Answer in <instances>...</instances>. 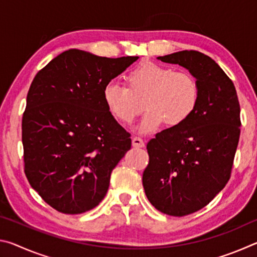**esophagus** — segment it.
Masks as SVG:
<instances>
[{"instance_id": "34e87169", "label": "esophagus", "mask_w": 257, "mask_h": 257, "mask_svg": "<svg viewBox=\"0 0 257 257\" xmlns=\"http://www.w3.org/2000/svg\"><path fill=\"white\" fill-rule=\"evenodd\" d=\"M133 145L135 147H144L145 146V142L141 136H136L133 138Z\"/></svg>"}]
</instances>
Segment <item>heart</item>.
<instances>
[{"mask_svg": "<svg viewBox=\"0 0 257 257\" xmlns=\"http://www.w3.org/2000/svg\"><path fill=\"white\" fill-rule=\"evenodd\" d=\"M127 86L111 81L103 97L108 111L122 123H132L146 107L141 123L144 133H153L164 122L179 127L188 121L198 106L201 89L190 72L145 61L125 76Z\"/></svg>", "mask_w": 257, "mask_h": 257, "instance_id": "1", "label": "heart"}]
</instances>
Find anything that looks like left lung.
Segmentation results:
<instances>
[{
	"label": "left lung",
	"mask_w": 257,
	"mask_h": 257,
	"mask_svg": "<svg viewBox=\"0 0 257 257\" xmlns=\"http://www.w3.org/2000/svg\"><path fill=\"white\" fill-rule=\"evenodd\" d=\"M196 78V111L179 127L147 143L150 162L143 173L145 194L156 210L189 215L206 206L227 185L240 136V105L232 80L215 61L197 51L159 56Z\"/></svg>",
	"instance_id": "8db88e82"
}]
</instances>
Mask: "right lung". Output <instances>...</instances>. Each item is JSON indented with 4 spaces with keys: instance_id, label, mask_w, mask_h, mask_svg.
<instances>
[{
    "instance_id": "1",
    "label": "right lung",
    "mask_w": 257,
    "mask_h": 257,
    "mask_svg": "<svg viewBox=\"0 0 257 257\" xmlns=\"http://www.w3.org/2000/svg\"><path fill=\"white\" fill-rule=\"evenodd\" d=\"M137 59L73 49L35 76L23 115L24 169L30 186L54 210L80 214L106 195L132 135L113 118L103 90Z\"/></svg>"
}]
</instances>
